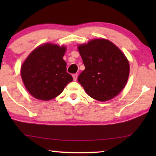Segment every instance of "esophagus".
<instances>
[{
    "mask_svg": "<svg viewBox=\"0 0 156 156\" xmlns=\"http://www.w3.org/2000/svg\"><path fill=\"white\" fill-rule=\"evenodd\" d=\"M72 76H73V80H74V81H76V80H77L78 74H74L73 75H72Z\"/></svg>",
    "mask_w": 156,
    "mask_h": 156,
    "instance_id": "34e87169",
    "label": "esophagus"
}]
</instances>
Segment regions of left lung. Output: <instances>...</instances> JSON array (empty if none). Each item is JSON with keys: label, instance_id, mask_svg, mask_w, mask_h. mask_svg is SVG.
I'll return each instance as SVG.
<instances>
[{"label": "left lung", "instance_id": "8db88e82", "mask_svg": "<svg viewBox=\"0 0 156 156\" xmlns=\"http://www.w3.org/2000/svg\"><path fill=\"white\" fill-rule=\"evenodd\" d=\"M85 69L78 82L89 97L106 101L124 88L129 75V63L112 42L96 39L78 47Z\"/></svg>", "mask_w": 156, "mask_h": 156}]
</instances>
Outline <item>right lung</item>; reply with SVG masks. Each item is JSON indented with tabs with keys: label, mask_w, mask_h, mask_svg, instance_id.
I'll list each match as a JSON object with an SVG mask.
<instances>
[{
	"label": "right lung",
	"mask_w": 156,
	"mask_h": 156,
	"mask_svg": "<svg viewBox=\"0 0 156 156\" xmlns=\"http://www.w3.org/2000/svg\"><path fill=\"white\" fill-rule=\"evenodd\" d=\"M65 51V47L45 44L36 48L25 59L21 76L33 97L44 101L54 99L73 80L63 59Z\"/></svg>",
	"instance_id": "right-lung-1"
}]
</instances>
